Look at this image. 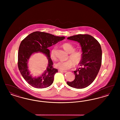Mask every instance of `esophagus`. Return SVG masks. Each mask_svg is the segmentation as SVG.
Returning a JSON list of instances; mask_svg holds the SVG:
<instances>
[{
    "mask_svg": "<svg viewBox=\"0 0 120 120\" xmlns=\"http://www.w3.org/2000/svg\"><path fill=\"white\" fill-rule=\"evenodd\" d=\"M59 71H61V72H64V73H66V72H67V71H64V70H60Z\"/></svg>",
    "mask_w": 120,
    "mask_h": 120,
    "instance_id": "obj_1",
    "label": "esophagus"
}]
</instances>
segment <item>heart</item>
I'll return each mask as SVG.
<instances>
[{
    "label": "heart",
    "instance_id": "obj_1",
    "mask_svg": "<svg viewBox=\"0 0 120 120\" xmlns=\"http://www.w3.org/2000/svg\"><path fill=\"white\" fill-rule=\"evenodd\" d=\"M62 47L66 51L70 53L69 57L71 59L65 61H58L55 64V66L56 68L63 70H68L72 68L74 64L75 65H78L81 62L83 58L82 52L78 50H75L74 46L69 43L63 44ZM55 52V49H52L51 52V57L54 60L56 59Z\"/></svg>",
    "mask_w": 120,
    "mask_h": 120
}]
</instances>
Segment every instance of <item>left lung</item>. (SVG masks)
<instances>
[{"instance_id":"1","label":"left lung","mask_w":120,"mask_h":120,"mask_svg":"<svg viewBox=\"0 0 120 120\" xmlns=\"http://www.w3.org/2000/svg\"><path fill=\"white\" fill-rule=\"evenodd\" d=\"M80 43L83 58L79 63L81 68L74 71L75 80L69 82V86L76 89H83L90 86L97 76L102 63L101 45L94 38L89 34H79L68 38Z\"/></svg>"}]
</instances>
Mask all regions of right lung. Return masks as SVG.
<instances>
[{
	"mask_svg": "<svg viewBox=\"0 0 120 120\" xmlns=\"http://www.w3.org/2000/svg\"><path fill=\"white\" fill-rule=\"evenodd\" d=\"M65 38L44 32L35 31L26 36L21 42L18 52V67L24 79L29 85L38 89L45 88L53 82L54 75L58 72L52 67L49 47L55 45ZM41 52L47 57L48 65L46 71L38 77H33L29 71L28 62L35 52Z\"/></svg>",
	"mask_w": 120,
	"mask_h": 120,
	"instance_id": "add662e5",
	"label": "right lung"
}]
</instances>
